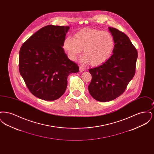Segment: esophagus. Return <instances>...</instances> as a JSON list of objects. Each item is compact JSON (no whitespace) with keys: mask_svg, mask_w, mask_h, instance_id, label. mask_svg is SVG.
Masks as SVG:
<instances>
[{"mask_svg":"<svg viewBox=\"0 0 154 154\" xmlns=\"http://www.w3.org/2000/svg\"><path fill=\"white\" fill-rule=\"evenodd\" d=\"M79 70H80V72H82L84 71L85 69H84V67L83 66H80L79 67Z\"/></svg>","mask_w":154,"mask_h":154,"instance_id":"34e87169","label":"esophagus"}]
</instances>
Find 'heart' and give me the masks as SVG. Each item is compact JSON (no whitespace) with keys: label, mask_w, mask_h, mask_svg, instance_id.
I'll return each mask as SVG.
<instances>
[{"label":"heart","mask_w":154,"mask_h":154,"mask_svg":"<svg viewBox=\"0 0 154 154\" xmlns=\"http://www.w3.org/2000/svg\"><path fill=\"white\" fill-rule=\"evenodd\" d=\"M72 60H76L83 50V60L91 65H101L111 57L115 48L113 35L102 30L85 28L72 37H67L63 44Z\"/></svg>","instance_id":"heart-1"}]
</instances>
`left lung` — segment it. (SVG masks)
Here are the masks:
<instances>
[{
  "mask_svg": "<svg viewBox=\"0 0 154 154\" xmlns=\"http://www.w3.org/2000/svg\"><path fill=\"white\" fill-rule=\"evenodd\" d=\"M115 39V48L110 59L89 70L92 80L90 95L99 102H109L122 94L135 74L137 51L124 33L109 27Z\"/></svg>",
  "mask_w": 154,
  "mask_h": 154,
  "instance_id": "1",
  "label": "left lung"
}]
</instances>
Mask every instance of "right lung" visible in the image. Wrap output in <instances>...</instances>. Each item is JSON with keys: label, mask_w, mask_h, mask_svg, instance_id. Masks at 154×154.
<instances>
[{"label": "right lung", "mask_w": 154, "mask_h": 154, "mask_svg": "<svg viewBox=\"0 0 154 154\" xmlns=\"http://www.w3.org/2000/svg\"><path fill=\"white\" fill-rule=\"evenodd\" d=\"M69 26L47 25L22 44L19 70L30 92L44 100H55L65 93L67 77L79 72L68 58L63 44Z\"/></svg>", "instance_id": "right-lung-1"}]
</instances>
